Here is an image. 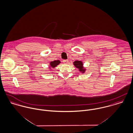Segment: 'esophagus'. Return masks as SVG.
Returning a JSON list of instances; mask_svg holds the SVG:
<instances>
[{
	"label": "esophagus",
	"mask_w": 133,
	"mask_h": 133,
	"mask_svg": "<svg viewBox=\"0 0 133 133\" xmlns=\"http://www.w3.org/2000/svg\"><path fill=\"white\" fill-rule=\"evenodd\" d=\"M63 62L64 63L67 64V63H68V62H69V61H68V59H65V60H63Z\"/></svg>",
	"instance_id": "34e87169"
}]
</instances>
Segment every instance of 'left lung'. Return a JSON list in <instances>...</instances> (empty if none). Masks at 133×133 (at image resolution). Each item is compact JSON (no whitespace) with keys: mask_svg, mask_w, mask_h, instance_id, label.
Instances as JSON below:
<instances>
[{"mask_svg":"<svg viewBox=\"0 0 133 133\" xmlns=\"http://www.w3.org/2000/svg\"><path fill=\"white\" fill-rule=\"evenodd\" d=\"M74 64L76 68L79 69V71H80L81 72H84L85 70L84 69V68L83 67V63H82V61H75L74 62Z\"/></svg>","mask_w":133,"mask_h":133,"instance_id":"obj_1","label":"left lung"}]
</instances>
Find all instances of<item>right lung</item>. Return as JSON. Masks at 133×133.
Here are the masks:
<instances>
[{
    "label": "right lung",
    "instance_id": "add662e5",
    "mask_svg": "<svg viewBox=\"0 0 133 133\" xmlns=\"http://www.w3.org/2000/svg\"><path fill=\"white\" fill-rule=\"evenodd\" d=\"M60 61L57 60V61H52L50 62V67L52 68H55V66H56L59 63H60Z\"/></svg>",
    "mask_w": 133,
    "mask_h": 133
}]
</instances>
